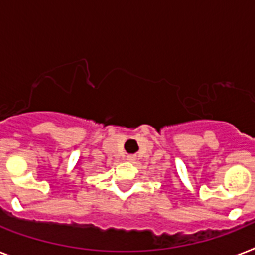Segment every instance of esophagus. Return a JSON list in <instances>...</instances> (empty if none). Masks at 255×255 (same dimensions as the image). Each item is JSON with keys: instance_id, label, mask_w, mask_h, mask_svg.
I'll return each mask as SVG.
<instances>
[{"instance_id": "1", "label": "esophagus", "mask_w": 255, "mask_h": 255, "mask_svg": "<svg viewBox=\"0 0 255 255\" xmlns=\"http://www.w3.org/2000/svg\"><path fill=\"white\" fill-rule=\"evenodd\" d=\"M127 158H128V160H133V157H132V156H128Z\"/></svg>"}]
</instances>
